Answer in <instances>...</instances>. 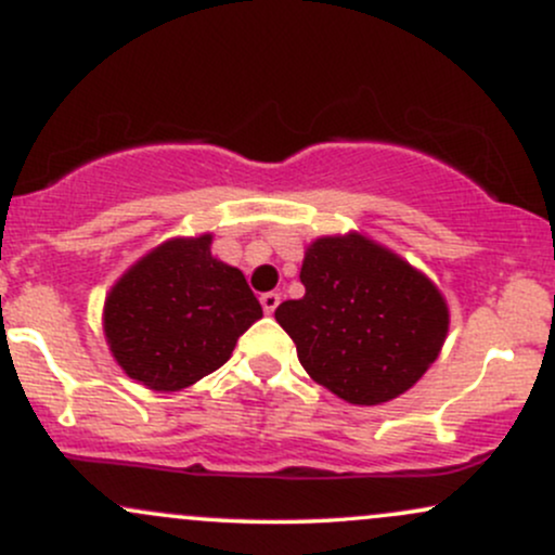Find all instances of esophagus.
<instances>
[{
	"label": "esophagus",
	"mask_w": 555,
	"mask_h": 555,
	"mask_svg": "<svg viewBox=\"0 0 555 555\" xmlns=\"http://www.w3.org/2000/svg\"><path fill=\"white\" fill-rule=\"evenodd\" d=\"M279 299H282V297H279L276 292H266V295H260V305H263V310H266V313L271 315L273 310L279 308Z\"/></svg>",
	"instance_id": "1"
}]
</instances>
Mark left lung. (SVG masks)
Instances as JSON below:
<instances>
[{"instance_id":"1","label":"left lung","mask_w":555,"mask_h":555,"mask_svg":"<svg viewBox=\"0 0 555 555\" xmlns=\"http://www.w3.org/2000/svg\"><path fill=\"white\" fill-rule=\"evenodd\" d=\"M299 282L305 297L279 305V326L310 378L349 404L397 399L441 352L449 331L441 292L360 234L315 240Z\"/></svg>"}]
</instances>
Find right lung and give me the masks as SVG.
Masks as SVG:
<instances>
[{"mask_svg": "<svg viewBox=\"0 0 555 555\" xmlns=\"http://www.w3.org/2000/svg\"><path fill=\"white\" fill-rule=\"evenodd\" d=\"M263 315L240 269L211 256V234L171 240L112 286L104 331L130 378L180 391L214 373Z\"/></svg>", "mask_w": 555, "mask_h": 555, "instance_id": "1", "label": "right lung"}]
</instances>
